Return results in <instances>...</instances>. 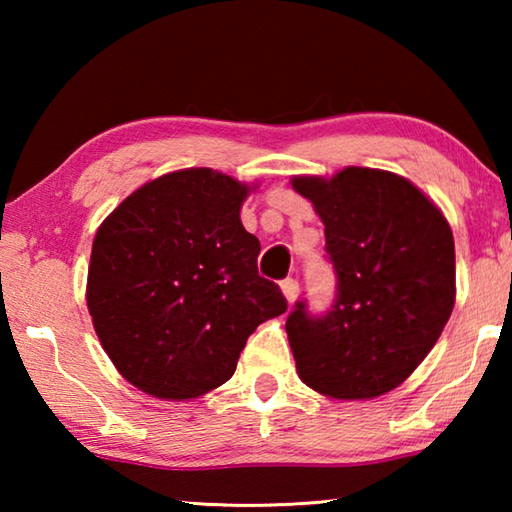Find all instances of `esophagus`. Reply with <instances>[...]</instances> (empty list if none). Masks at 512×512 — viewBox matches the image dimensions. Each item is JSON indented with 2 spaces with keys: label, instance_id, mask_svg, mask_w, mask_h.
<instances>
[{
  "label": "esophagus",
  "instance_id": "obj_1",
  "mask_svg": "<svg viewBox=\"0 0 512 512\" xmlns=\"http://www.w3.org/2000/svg\"><path fill=\"white\" fill-rule=\"evenodd\" d=\"M280 287H282L284 298H287L289 302H296L298 293H300V284H298V280H293V277H287V280H282V282H280Z\"/></svg>",
  "mask_w": 512,
  "mask_h": 512
}]
</instances>
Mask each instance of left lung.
I'll list each match as a JSON object with an SVG mask.
<instances>
[{"label": "left lung", "instance_id": "1", "mask_svg": "<svg viewBox=\"0 0 512 512\" xmlns=\"http://www.w3.org/2000/svg\"><path fill=\"white\" fill-rule=\"evenodd\" d=\"M325 223L336 275L323 314L296 302L287 334L298 375L339 400L377 397L411 375L454 309V237L409 180L348 167L332 180L293 178Z\"/></svg>", "mask_w": 512, "mask_h": 512}]
</instances>
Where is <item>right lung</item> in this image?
Returning a JSON list of instances; mask_svg holds the SVG:
<instances>
[{
  "mask_svg": "<svg viewBox=\"0 0 512 512\" xmlns=\"http://www.w3.org/2000/svg\"><path fill=\"white\" fill-rule=\"evenodd\" d=\"M246 185L212 169L167 173L112 212L92 244L88 309L117 370L160 400H192L235 375L248 336L287 311L257 273Z\"/></svg>",
  "mask_w": 512,
  "mask_h": 512,
  "instance_id": "1",
  "label": "right lung"
}]
</instances>
